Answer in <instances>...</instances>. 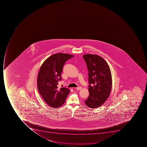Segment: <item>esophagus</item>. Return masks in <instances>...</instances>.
Instances as JSON below:
<instances>
[{
  "label": "esophagus",
  "instance_id": "esophagus-1",
  "mask_svg": "<svg viewBox=\"0 0 147 147\" xmlns=\"http://www.w3.org/2000/svg\"><path fill=\"white\" fill-rule=\"evenodd\" d=\"M82 87H77L76 89L77 90H80L82 89Z\"/></svg>",
  "mask_w": 147,
  "mask_h": 147
}]
</instances>
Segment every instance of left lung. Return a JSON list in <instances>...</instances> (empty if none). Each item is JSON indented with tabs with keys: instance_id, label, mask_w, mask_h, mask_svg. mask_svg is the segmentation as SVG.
I'll return each mask as SVG.
<instances>
[{
	"instance_id": "obj_1",
	"label": "left lung",
	"mask_w": 147,
	"mask_h": 147,
	"mask_svg": "<svg viewBox=\"0 0 147 147\" xmlns=\"http://www.w3.org/2000/svg\"><path fill=\"white\" fill-rule=\"evenodd\" d=\"M83 57L89 72V96L85 104L89 108L96 109L103 104L110 95L112 86L111 71L102 57L86 54Z\"/></svg>"
}]
</instances>
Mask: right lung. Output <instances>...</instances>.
Returning <instances> with one entry per match:
<instances>
[{
	"label": "right lung",
	"instance_id": "1",
	"mask_svg": "<svg viewBox=\"0 0 147 147\" xmlns=\"http://www.w3.org/2000/svg\"><path fill=\"white\" fill-rule=\"evenodd\" d=\"M74 57L72 55L57 53L49 57L42 64L37 78L38 92L44 101L53 108H59L65 102L69 89L57 85L61 80V74L66 61Z\"/></svg>",
	"mask_w": 147,
	"mask_h": 147
}]
</instances>
